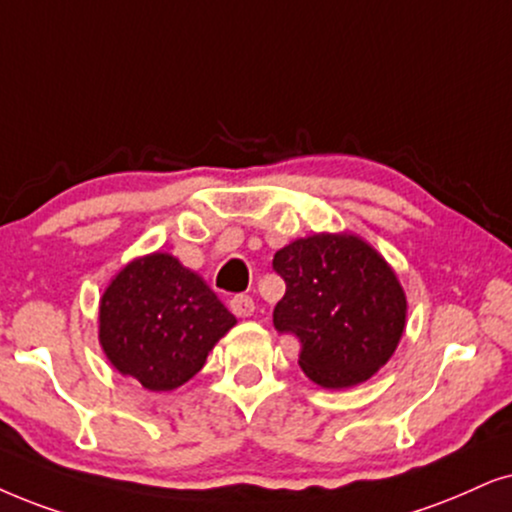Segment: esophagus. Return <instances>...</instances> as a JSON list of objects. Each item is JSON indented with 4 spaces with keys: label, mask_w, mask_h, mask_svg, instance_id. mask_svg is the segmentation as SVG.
<instances>
[{
    "label": "esophagus",
    "mask_w": 512,
    "mask_h": 512,
    "mask_svg": "<svg viewBox=\"0 0 512 512\" xmlns=\"http://www.w3.org/2000/svg\"><path fill=\"white\" fill-rule=\"evenodd\" d=\"M229 307H231V312H234L236 316H241V319H245V316H252V312H255V302H252L250 295H234L231 297Z\"/></svg>",
    "instance_id": "34e87169"
}]
</instances>
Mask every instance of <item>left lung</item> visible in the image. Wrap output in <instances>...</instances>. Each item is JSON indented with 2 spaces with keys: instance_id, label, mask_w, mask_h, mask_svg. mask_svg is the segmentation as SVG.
<instances>
[{
  "instance_id": "left-lung-1",
  "label": "left lung",
  "mask_w": 512,
  "mask_h": 512,
  "mask_svg": "<svg viewBox=\"0 0 512 512\" xmlns=\"http://www.w3.org/2000/svg\"><path fill=\"white\" fill-rule=\"evenodd\" d=\"M286 295L278 333L300 340L297 364L316 385L340 390L385 366L406 326V295L390 264L354 234L297 238L274 255Z\"/></svg>"
}]
</instances>
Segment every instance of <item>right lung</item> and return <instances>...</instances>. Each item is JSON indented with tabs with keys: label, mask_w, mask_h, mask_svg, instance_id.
Masks as SVG:
<instances>
[{
	"label": "right lung",
	"mask_w": 512,
	"mask_h": 512,
	"mask_svg": "<svg viewBox=\"0 0 512 512\" xmlns=\"http://www.w3.org/2000/svg\"><path fill=\"white\" fill-rule=\"evenodd\" d=\"M234 326L236 316L208 283L167 252L122 267L99 304V342L108 361L151 392L191 380Z\"/></svg>",
	"instance_id": "obj_1"
}]
</instances>
